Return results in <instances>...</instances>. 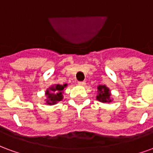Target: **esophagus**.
I'll return each mask as SVG.
<instances>
[{"instance_id":"34e87169","label":"esophagus","mask_w":153,"mask_h":153,"mask_svg":"<svg viewBox=\"0 0 153 153\" xmlns=\"http://www.w3.org/2000/svg\"><path fill=\"white\" fill-rule=\"evenodd\" d=\"M79 85H80V86H84L85 84H86V83L84 82V81H80V82H79Z\"/></svg>"}]
</instances>
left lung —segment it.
I'll use <instances>...</instances> for the list:
<instances>
[{
    "instance_id": "1",
    "label": "left lung",
    "mask_w": 153,
    "mask_h": 153,
    "mask_svg": "<svg viewBox=\"0 0 153 153\" xmlns=\"http://www.w3.org/2000/svg\"><path fill=\"white\" fill-rule=\"evenodd\" d=\"M111 93L110 89L106 85H99L97 86V95L96 97V99L99 101L100 102H111Z\"/></svg>"
}]
</instances>
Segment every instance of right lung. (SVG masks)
Instances as JSON below:
<instances>
[{
  "mask_svg": "<svg viewBox=\"0 0 153 153\" xmlns=\"http://www.w3.org/2000/svg\"><path fill=\"white\" fill-rule=\"evenodd\" d=\"M67 87L66 83L63 85L61 84H55L53 86L50 87L46 91V103L47 105H54L56 104L58 102H60L63 99V93L65 88Z\"/></svg>",
  "mask_w": 153,
  "mask_h": 153,
  "instance_id": "obj_1",
  "label": "right lung"
}]
</instances>
